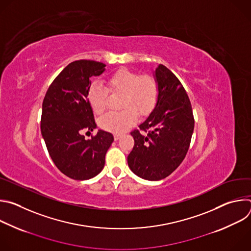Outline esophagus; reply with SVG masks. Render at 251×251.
<instances>
[{
    "label": "esophagus",
    "instance_id": "34e87169",
    "mask_svg": "<svg viewBox=\"0 0 251 251\" xmlns=\"http://www.w3.org/2000/svg\"><path fill=\"white\" fill-rule=\"evenodd\" d=\"M120 136H121L120 134H114V140L117 141V140L120 138Z\"/></svg>",
    "mask_w": 251,
    "mask_h": 251
}]
</instances>
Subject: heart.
<instances>
[{
  "label": "heart",
  "mask_w": 251,
  "mask_h": 251,
  "mask_svg": "<svg viewBox=\"0 0 251 251\" xmlns=\"http://www.w3.org/2000/svg\"><path fill=\"white\" fill-rule=\"evenodd\" d=\"M106 87L93 83L87 92L88 101L95 114L104 113L108 92L121 94L120 112L109 113L99 120V126L108 132L122 133L137 121V114L146 117L152 113L159 99V83L152 75H141L129 68H120L105 80Z\"/></svg>",
  "instance_id": "heart-1"
}]
</instances>
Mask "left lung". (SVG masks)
<instances>
[{
  "mask_svg": "<svg viewBox=\"0 0 251 251\" xmlns=\"http://www.w3.org/2000/svg\"><path fill=\"white\" fill-rule=\"evenodd\" d=\"M159 99L150 116L131 132L134 147L127 157L131 171L149 181L171 175L185 159L195 127L189 96L177 77L160 64Z\"/></svg>",
  "mask_w": 251,
  "mask_h": 251,
  "instance_id": "left-lung-1",
  "label": "left lung"
}]
</instances>
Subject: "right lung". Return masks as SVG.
Returning a JSON list of instances; mask_svg holds the SVG:
<instances>
[{"instance_id":"obj_1","label":"right lung","mask_w":251,"mask_h":251,"mask_svg":"<svg viewBox=\"0 0 251 251\" xmlns=\"http://www.w3.org/2000/svg\"><path fill=\"white\" fill-rule=\"evenodd\" d=\"M104 67L94 60L70 62L51 82L43 102L41 130L49 154L62 174L76 181L89 180L102 171L114 140L102 130L88 140L82 135L96 128L87 92L91 77L100 75Z\"/></svg>"}]
</instances>
